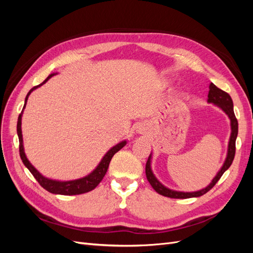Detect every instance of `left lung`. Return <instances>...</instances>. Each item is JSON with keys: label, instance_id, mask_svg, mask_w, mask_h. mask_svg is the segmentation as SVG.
Wrapping results in <instances>:
<instances>
[{"label": "left lung", "instance_id": "left-lung-1", "mask_svg": "<svg viewBox=\"0 0 253 253\" xmlns=\"http://www.w3.org/2000/svg\"><path fill=\"white\" fill-rule=\"evenodd\" d=\"M209 88L210 89L208 94V102L218 105L219 108L228 115V117L230 118V121H231V136H230V140H229L228 154L224 163V166L221 167L220 171L217 173L215 177L213 178L212 182L208 187H206L201 191H196V192H179V191H173L166 188L156 179L154 174L152 173V170H151V155H150L148 158L147 165H145V175H147V178L150 182V185L160 195L171 197V198H190V197L202 196L215 186V183L219 180L221 175L229 169V167L231 166L233 162L234 155H235V140L237 137V132H239V124H237V119L235 117L234 111H233V101L230 95L226 93V91H224L223 89H220L217 86L214 85L213 83L210 84Z\"/></svg>", "mask_w": 253, "mask_h": 253}]
</instances>
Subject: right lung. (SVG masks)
<instances>
[{
	"label": "right lung",
	"instance_id": "1",
	"mask_svg": "<svg viewBox=\"0 0 253 253\" xmlns=\"http://www.w3.org/2000/svg\"><path fill=\"white\" fill-rule=\"evenodd\" d=\"M53 75L56 74H51L49 75L48 77L45 79L41 84L39 85H36L34 86L32 89L28 91V94L25 98V104H24V108L26 105V101H27V98L29 96V94L32 93L34 89H36L37 87H39L43 84L46 82L49 78H51ZM23 108V109H24ZM21 119H22V113L19 115V118H18V125H17V132H18V136H19V150H20V156L23 164L25 165V167L27 169L30 171L34 175V177L37 179V181L40 183V186L43 187L45 190L48 191L50 193L53 194H61V195H78V194H83V193H86L89 192V191L94 190L100 181L103 179L104 175L108 171V168L109 165L111 163V159L112 157L116 154V153L121 150L122 148L125 147L126 141H122L118 144L115 145L106 154L104 155V157L102 158L101 163L99 164V166L96 168V169L91 172L89 175L85 176V177L77 179V180H72V181H57V180H51L48 178H45L44 176H42L39 172H38L35 168L33 167V165L28 162V159L25 156V153H24V148H23V138H22V129H21Z\"/></svg>",
	"mask_w": 253,
	"mask_h": 253
}]
</instances>
